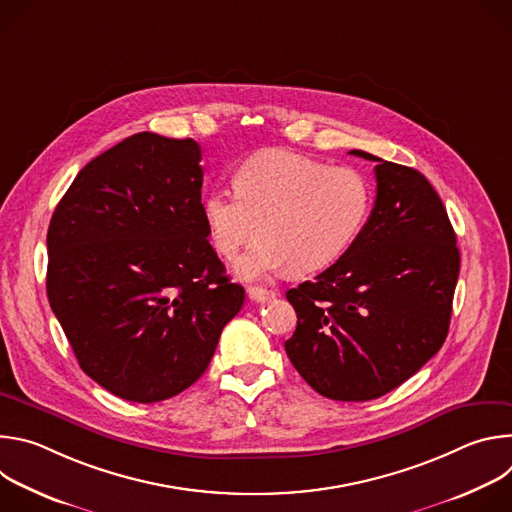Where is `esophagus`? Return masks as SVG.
I'll return each mask as SVG.
<instances>
[{"label": "esophagus", "instance_id": "34e87169", "mask_svg": "<svg viewBox=\"0 0 512 512\" xmlns=\"http://www.w3.org/2000/svg\"><path fill=\"white\" fill-rule=\"evenodd\" d=\"M277 294L273 289H263V287H257V285H253V287H249V298L253 300V302H257V304H263V302H269V300H273Z\"/></svg>", "mask_w": 512, "mask_h": 512}]
</instances>
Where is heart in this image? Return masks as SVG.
Masks as SVG:
<instances>
[{
	"label": "heart",
	"mask_w": 512,
	"mask_h": 512,
	"mask_svg": "<svg viewBox=\"0 0 512 512\" xmlns=\"http://www.w3.org/2000/svg\"><path fill=\"white\" fill-rule=\"evenodd\" d=\"M235 190L216 188L202 198L212 249L237 263L241 279H263L285 269L306 275L334 263L367 223L373 190L354 168L283 150L255 154L237 170Z\"/></svg>",
	"instance_id": "b5f03b06"
}]
</instances>
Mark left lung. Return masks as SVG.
Segmentation results:
<instances>
[{
  "label": "left lung",
  "instance_id": "left-lung-1",
  "mask_svg": "<svg viewBox=\"0 0 512 512\" xmlns=\"http://www.w3.org/2000/svg\"><path fill=\"white\" fill-rule=\"evenodd\" d=\"M377 162V198L346 253L289 289L298 314L285 352L304 381L334 401L377 399L442 348L460 273L442 198L407 166Z\"/></svg>",
  "mask_w": 512,
  "mask_h": 512
}]
</instances>
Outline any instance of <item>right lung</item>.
Here are the masks:
<instances>
[{"label": "right lung", "mask_w": 512, "mask_h": 512, "mask_svg": "<svg viewBox=\"0 0 512 512\" xmlns=\"http://www.w3.org/2000/svg\"><path fill=\"white\" fill-rule=\"evenodd\" d=\"M200 160L190 137L135 133L91 160L52 214L50 308L81 369L125 401L196 383L245 302L206 239Z\"/></svg>", "instance_id": "1"}]
</instances>
